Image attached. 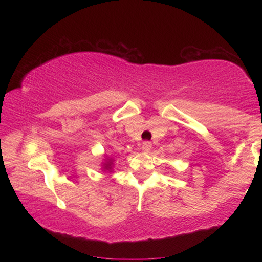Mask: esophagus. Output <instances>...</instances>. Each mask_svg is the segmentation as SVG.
Masks as SVG:
<instances>
[{
	"instance_id": "34e87169",
	"label": "esophagus",
	"mask_w": 262,
	"mask_h": 262,
	"mask_svg": "<svg viewBox=\"0 0 262 262\" xmlns=\"http://www.w3.org/2000/svg\"><path fill=\"white\" fill-rule=\"evenodd\" d=\"M151 148H152V144L150 143V142H144V143L142 144V148L141 149H142V151L147 154V152L150 151V149H151Z\"/></svg>"
}]
</instances>
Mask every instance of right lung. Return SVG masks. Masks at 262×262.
I'll use <instances>...</instances> for the list:
<instances>
[{
    "mask_svg": "<svg viewBox=\"0 0 262 262\" xmlns=\"http://www.w3.org/2000/svg\"><path fill=\"white\" fill-rule=\"evenodd\" d=\"M113 166H114V158L105 155L104 161L101 162V171L107 172V173H112Z\"/></svg>",
    "mask_w": 262,
    "mask_h": 262,
    "instance_id": "add662e5",
    "label": "right lung"
}]
</instances>
